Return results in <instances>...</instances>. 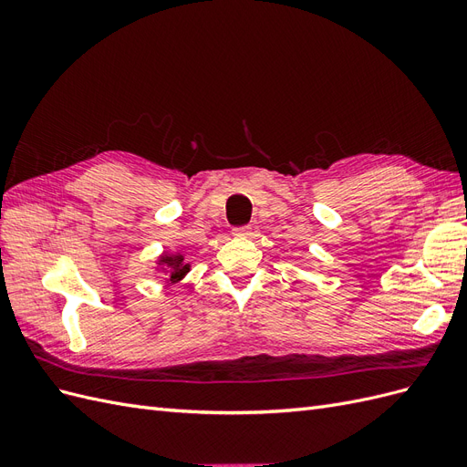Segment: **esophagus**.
I'll return each mask as SVG.
<instances>
[{
	"label": "esophagus",
	"mask_w": 467,
	"mask_h": 467,
	"mask_svg": "<svg viewBox=\"0 0 467 467\" xmlns=\"http://www.w3.org/2000/svg\"><path fill=\"white\" fill-rule=\"evenodd\" d=\"M232 234L235 237H249L251 235V228H249V225H242V228H234Z\"/></svg>",
	"instance_id": "esophagus-1"
}]
</instances>
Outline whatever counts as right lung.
Wrapping results in <instances>:
<instances>
[{
	"instance_id": "1",
	"label": "right lung",
	"mask_w": 467,
	"mask_h": 467,
	"mask_svg": "<svg viewBox=\"0 0 467 467\" xmlns=\"http://www.w3.org/2000/svg\"><path fill=\"white\" fill-rule=\"evenodd\" d=\"M191 263L182 251H163L161 255L155 259V271L165 275V285L173 286L191 273Z\"/></svg>"
}]
</instances>
